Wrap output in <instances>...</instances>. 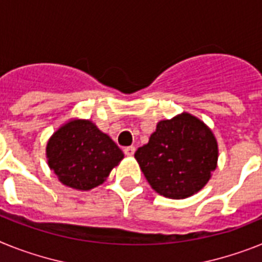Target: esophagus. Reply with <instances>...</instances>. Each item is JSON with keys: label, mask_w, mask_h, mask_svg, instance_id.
Here are the masks:
<instances>
[{"label": "esophagus", "mask_w": 262, "mask_h": 262, "mask_svg": "<svg viewBox=\"0 0 262 262\" xmlns=\"http://www.w3.org/2000/svg\"><path fill=\"white\" fill-rule=\"evenodd\" d=\"M135 151H136L135 146H126V148L124 149V153L126 156H133L135 155Z\"/></svg>", "instance_id": "1"}]
</instances>
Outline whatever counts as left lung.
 <instances>
[{"mask_svg":"<svg viewBox=\"0 0 262 262\" xmlns=\"http://www.w3.org/2000/svg\"><path fill=\"white\" fill-rule=\"evenodd\" d=\"M135 157L156 192L180 200L197 193L209 181L219 149L204 122L182 113L160 121L148 144L138 148Z\"/></svg>","mask_w":262,"mask_h":262,"instance_id":"8db88e82","label":"left lung"}]
</instances>
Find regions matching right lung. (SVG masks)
<instances>
[{
  "label": "right lung",
  "instance_id": "add662e5",
  "mask_svg": "<svg viewBox=\"0 0 262 262\" xmlns=\"http://www.w3.org/2000/svg\"><path fill=\"white\" fill-rule=\"evenodd\" d=\"M48 162L63 185L89 190L106 180L124 158L116 142L88 120L61 126L46 146Z\"/></svg>",
  "mask_w": 262,
  "mask_h": 262
}]
</instances>
